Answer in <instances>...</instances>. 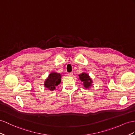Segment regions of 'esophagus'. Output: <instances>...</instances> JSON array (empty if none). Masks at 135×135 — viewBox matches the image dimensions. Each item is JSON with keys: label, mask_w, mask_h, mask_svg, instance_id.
<instances>
[{"label": "esophagus", "mask_w": 135, "mask_h": 135, "mask_svg": "<svg viewBox=\"0 0 135 135\" xmlns=\"http://www.w3.org/2000/svg\"><path fill=\"white\" fill-rule=\"evenodd\" d=\"M68 75L69 76H73V73H72V72H70V73L68 74Z\"/></svg>", "instance_id": "1"}]
</instances>
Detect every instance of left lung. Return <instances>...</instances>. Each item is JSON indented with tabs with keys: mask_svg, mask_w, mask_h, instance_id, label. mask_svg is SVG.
Here are the masks:
<instances>
[{
	"mask_svg": "<svg viewBox=\"0 0 135 135\" xmlns=\"http://www.w3.org/2000/svg\"><path fill=\"white\" fill-rule=\"evenodd\" d=\"M79 79L81 82H83V84L84 87L86 89H88L91 87L92 83V80L88 74L83 72L82 74L79 75Z\"/></svg>",
	"mask_w": 135,
	"mask_h": 135,
	"instance_id": "8db88e82",
	"label": "left lung"
}]
</instances>
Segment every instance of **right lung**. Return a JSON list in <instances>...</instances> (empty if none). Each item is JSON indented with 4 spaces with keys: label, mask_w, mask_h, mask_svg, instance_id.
I'll list each match as a JSON object with an SVG mask.
<instances>
[{
    "label": "right lung",
    "mask_w": 135,
    "mask_h": 135,
    "mask_svg": "<svg viewBox=\"0 0 135 135\" xmlns=\"http://www.w3.org/2000/svg\"><path fill=\"white\" fill-rule=\"evenodd\" d=\"M61 75L57 72H51L48 75V78L44 81V87L48 88V90L54 91L56 86L60 84Z\"/></svg>",
    "instance_id": "add662e5"
}]
</instances>
